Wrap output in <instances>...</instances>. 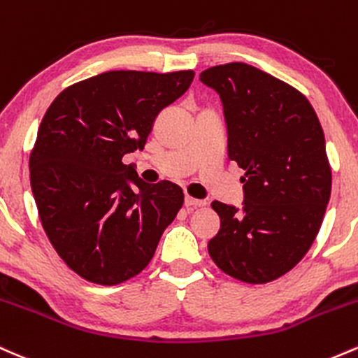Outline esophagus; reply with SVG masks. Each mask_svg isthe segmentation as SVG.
<instances>
[{"label":"esophagus","instance_id":"obj_1","mask_svg":"<svg viewBox=\"0 0 358 358\" xmlns=\"http://www.w3.org/2000/svg\"><path fill=\"white\" fill-rule=\"evenodd\" d=\"M206 206V200H200V199H194L190 195L185 197V207L187 209H197V207H203Z\"/></svg>","mask_w":358,"mask_h":358}]
</instances>
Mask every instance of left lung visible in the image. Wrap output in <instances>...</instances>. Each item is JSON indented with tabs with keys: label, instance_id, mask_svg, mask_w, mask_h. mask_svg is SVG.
<instances>
[{
	"label": "left lung",
	"instance_id": "left-lung-1",
	"mask_svg": "<svg viewBox=\"0 0 358 358\" xmlns=\"http://www.w3.org/2000/svg\"><path fill=\"white\" fill-rule=\"evenodd\" d=\"M200 81L221 95L227 156L245 170L241 210L210 203L221 229L209 255L246 284L277 280L311 248L331 195L323 127L299 90L255 66H214Z\"/></svg>",
	"mask_w": 358,
	"mask_h": 358
}]
</instances>
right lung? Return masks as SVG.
Wrapping results in <instances>:
<instances>
[{
	"mask_svg": "<svg viewBox=\"0 0 358 358\" xmlns=\"http://www.w3.org/2000/svg\"><path fill=\"white\" fill-rule=\"evenodd\" d=\"M194 76L108 71L68 86L47 108L30 185L50 245L85 280L117 285L143 272L182 209V188L144 183L122 158L144 149L156 117Z\"/></svg>",
	"mask_w": 358,
	"mask_h": 358,
	"instance_id": "add662e5",
	"label": "right lung"
}]
</instances>
